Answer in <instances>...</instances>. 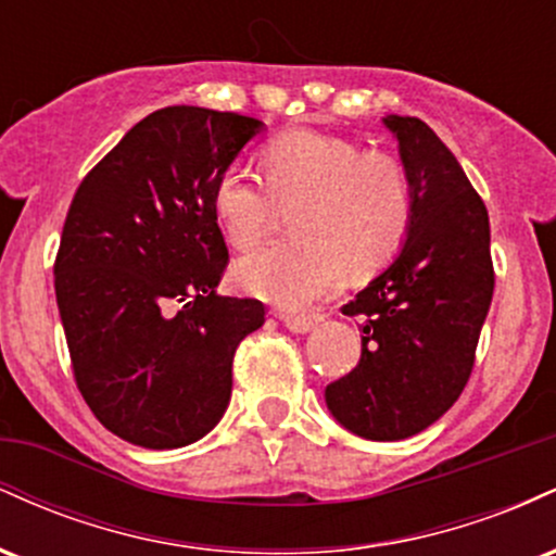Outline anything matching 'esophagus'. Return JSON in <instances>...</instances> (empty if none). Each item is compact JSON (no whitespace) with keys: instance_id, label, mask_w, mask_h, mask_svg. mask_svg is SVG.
Segmentation results:
<instances>
[{"instance_id":"34e87169","label":"esophagus","mask_w":556,"mask_h":556,"mask_svg":"<svg viewBox=\"0 0 556 556\" xmlns=\"http://www.w3.org/2000/svg\"><path fill=\"white\" fill-rule=\"evenodd\" d=\"M282 321H285V327L290 331H295V334H305V331H311L318 321H321V316L318 314H300V316L282 314Z\"/></svg>"}]
</instances>
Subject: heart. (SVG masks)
I'll use <instances>...</instances> for the list:
<instances>
[{
  "instance_id": "heart-1",
  "label": "heart",
  "mask_w": 556,
  "mask_h": 556,
  "mask_svg": "<svg viewBox=\"0 0 556 556\" xmlns=\"http://www.w3.org/2000/svg\"><path fill=\"white\" fill-rule=\"evenodd\" d=\"M266 185L229 164L212 190L214 216L240 251L271 232L277 206L292 214L295 240L242 256L235 277L253 295L300 308L331 290L344 266L374 274L397 256L413 225V177L397 156L314 130L282 132L261 151Z\"/></svg>"
}]
</instances>
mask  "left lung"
<instances>
[{
    "mask_svg": "<svg viewBox=\"0 0 556 556\" xmlns=\"http://www.w3.org/2000/svg\"><path fill=\"white\" fill-rule=\"evenodd\" d=\"M413 177V225L400 256L342 314L363 318L358 366L324 392L348 431L400 442L455 405L494 295L489 212L442 138L389 114Z\"/></svg>",
    "mask_w": 556,
    "mask_h": 556,
    "instance_id": "1",
    "label": "left lung"
}]
</instances>
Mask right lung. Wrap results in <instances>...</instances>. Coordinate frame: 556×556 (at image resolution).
<instances>
[{
    "label": "right lung",
    "instance_id": "add662e5",
    "mask_svg": "<svg viewBox=\"0 0 556 556\" xmlns=\"http://www.w3.org/2000/svg\"><path fill=\"white\" fill-rule=\"evenodd\" d=\"M264 123L203 106L149 114L83 177L62 227L54 292L75 384L104 429L146 450L219 424L253 298L216 295L229 264L212 190Z\"/></svg>",
    "mask_w": 556,
    "mask_h": 556
}]
</instances>
